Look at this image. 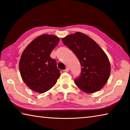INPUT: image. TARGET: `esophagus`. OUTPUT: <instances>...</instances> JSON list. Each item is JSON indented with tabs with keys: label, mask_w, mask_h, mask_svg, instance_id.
Masks as SVG:
<instances>
[{
	"label": "esophagus",
	"mask_w": 130,
	"mask_h": 130,
	"mask_svg": "<svg viewBox=\"0 0 130 130\" xmlns=\"http://www.w3.org/2000/svg\"><path fill=\"white\" fill-rule=\"evenodd\" d=\"M69 68H68V67H67L65 70H63V71L66 72H69Z\"/></svg>",
	"instance_id": "34e87169"
}]
</instances>
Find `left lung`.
I'll return each mask as SVG.
<instances>
[{"label": "left lung", "instance_id": "1", "mask_svg": "<svg viewBox=\"0 0 130 130\" xmlns=\"http://www.w3.org/2000/svg\"><path fill=\"white\" fill-rule=\"evenodd\" d=\"M80 61L81 73L74 83L83 91L94 93L104 86L109 78L111 66L108 57L98 43L80 32L62 39Z\"/></svg>", "mask_w": 130, "mask_h": 130}]
</instances>
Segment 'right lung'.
Returning <instances> with one entry per match:
<instances>
[{"label": "right lung", "instance_id": "add662e5", "mask_svg": "<svg viewBox=\"0 0 130 130\" xmlns=\"http://www.w3.org/2000/svg\"><path fill=\"white\" fill-rule=\"evenodd\" d=\"M59 41L57 36L42 34L28 44L22 54L19 61L22 78L34 92L42 93L49 91L60 77L56 61L50 57Z\"/></svg>", "mask_w": 130, "mask_h": 130}]
</instances>
